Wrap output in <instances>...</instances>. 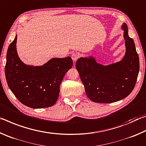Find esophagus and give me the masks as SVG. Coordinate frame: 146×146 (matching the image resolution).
I'll return each instance as SVG.
<instances>
[{
    "mask_svg": "<svg viewBox=\"0 0 146 146\" xmlns=\"http://www.w3.org/2000/svg\"><path fill=\"white\" fill-rule=\"evenodd\" d=\"M78 57H79V55L76 53H74L72 54V55H71V58H72V60L74 62H76V60H77Z\"/></svg>",
    "mask_w": 146,
    "mask_h": 146,
    "instance_id": "esophagus-1",
    "label": "esophagus"
}]
</instances>
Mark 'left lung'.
I'll return each instance as SVG.
<instances>
[{
	"mask_svg": "<svg viewBox=\"0 0 146 146\" xmlns=\"http://www.w3.org/2000/svg\"><path fill=\"white\" fill-rule=\"evenodd\" d=\"M125 53L119 62L104 66L93 56L79 58L76 68L91 100L112 103L127 97L131 93L139 73V57L133 38L128 35L126 24L122 26Z\"/></svg>",
	"mask_w": 146,
	"mask_h": 146,
	"instance_id": "left-lung-1",
	"label": "left lung"
}]
</instances>
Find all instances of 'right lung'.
Returning <instances> with one entry per match:
<instances>
[{
	"label": "right lung",
	"instance_id": "add662e5",
	"mask_svg": "<svg viewBox=\"0 0 146 146\" xmlns=\"http://www.w3.org/2000/svg\"><path fill=\"white\" fill-rule=\"evenodd\" d=\"M17 35L9 44L6 55L5 75L10 90L20 102L38 109L53 106L57 100L64 75L72 68L70 56L53 58L42 66L24 64L17 54Z\"/></svg>",
	"mask_w": 146,
	"mask_h": 146
}]
</instances>
